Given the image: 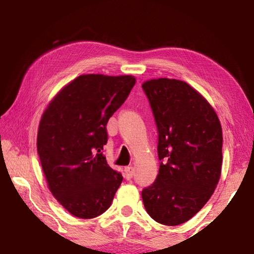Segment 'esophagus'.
<instances>
[{
    "instance_id": "obj_1",
    "label": "esophagus",
    "mask_w": 254,
    "mask_h": 254,
    "mask_svg": "<svg viewBox=\"0 0 254 254\" xmlns=\"http://www.w3.org/2000/svg\"><path fill=\"white\" fill-rule=\"evenodd\" d=\"M133 175H134V168L132 166H127L124 168V177H126L127 180H130Z\"/></svg>"
}]
</instances>
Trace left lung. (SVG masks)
<instances>
[{"mask_svg":"<svg viewBox=\"0 0 254 254\" xmlns=\"http://www.w3.org/2000/svg\"><path fill=\"white\" fill-rule=\"evenodd\" d=\"M142 88L157 124L160 160L142 200L154 221L179 225L203 208L218 184L222 127L209 103L183 80L150 79Z\"/></svg>","mask_w":254,"mask_h":254,"instance_id":"8db88e82","label":"left lung"}]
</instances>
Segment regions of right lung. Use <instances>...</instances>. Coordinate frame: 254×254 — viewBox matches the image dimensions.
Instances as JSON below:
<instances>
[{"mask_svg":"<svg viewBox=\"0 0 254 254\" xmlns=\"http://www.w3.org/2000/svg\"><path fill=\"white\" fill-rule=\"evenodd\" d=\"M135 84L133 76L88 74L66 85L42 114L37 150L50 191L71 215L109 209L122 175L107 165L106 124Z\"/></svg>","mask_w":254,"mask_h":254,"instance_id":"1","label":"right lung"}]
</instances>
